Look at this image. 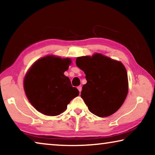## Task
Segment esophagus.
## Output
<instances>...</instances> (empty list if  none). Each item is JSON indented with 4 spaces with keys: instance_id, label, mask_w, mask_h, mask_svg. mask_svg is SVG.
<instances>
[{
    "instance_id": "1",
    "label": "esophagus",
    "mask_w": 155,
    "mask_h": 155,
    "mask_svg": "<svg viewBox=\"0 0 155 155\" xmlns=\"http://www.w3.org/2000/svg\"><path fill=\"white\" fill-rule=\"evenodd\" d=\"M77 88H78V91H79V92L81 94V90H82V87H81V86H78Z\"/></svg>"
}]
</instances>
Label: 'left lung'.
Here are the masks:
<instances>
[{"instance_id": "1", "label": "left lung", "mask_w": 155, "mask_h": 155, "mask_svg": "<svg viewBox=\"0 0 155 155\" xmlns=\"http://www.w3.org/2000/svg\"><path fill=\"white\" fill-rule=\"evenodd\" d=\"M76 64L85 74L87 83L81 96L90 111L103 117L116 112L128 91V75L122 63L95 53L77 57Z\"/></svg>"}]
</instances>
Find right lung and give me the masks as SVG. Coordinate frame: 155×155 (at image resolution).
I'll return each mask as SVG.
<instances>
[{
	"instance_id": "1",
	"label": "right lung",
	"mask_w": 155,
	"mask_h": 155,
	"mask_svg": "<svg viewBox=\"0 0 155 155\" xmlns=\"http://www.w3.org/2000/svg\"><path fill=\"white\" fill-rule=\"evenodd\" d=\"M72 64L70 58L48 55L38 59L26 74L24 89L28 101L37 111L49 116L61 114L79 94L64 75Z\"/></svg>"
}]
</instances>
